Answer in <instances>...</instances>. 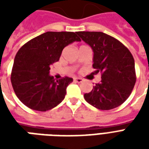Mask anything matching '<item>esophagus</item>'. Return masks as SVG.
<instances>
[{
  "mask_svg": "<svg viewBox=\"0 0 149 149\" xmlns=\"http://www.w3.org/2000/svg\"><path fill=\"white\" fill-rule=\"evenodd\" d=\"M73 80H74L75 82H77V83H81V82L83 81V79L81 77H74L73 78Z\"/></svg>",
  "mask_w": 149,
  "mask_h": 149,
  "instance_id": "1",
  "label": "esophagus"
}]
</instances>
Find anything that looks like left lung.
Here are the masks:
<instances>
[{
  "instance_id": "obj_1",
  "label": "left lung",
  "mask_w": 149,
  "mask_h": 149,
  "mask_svg": "<svg viewBox=\"0 0 149 149\" xmlns=\"http://www.w3.org/2000/svg\"><path fill=\"white\" fill-rule=\"evenodd\" d=\"M93 51L95 72H101V81L85 93L88 103L101 110L120 106L130 96L136 83L133 56L121 42L101 32H77Z\"/></svg>"
}]
</instances>
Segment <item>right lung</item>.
<instances>
[{"label": "right lung", "mask_w": 149, "mask_h": 149, "mask_svg": "<svg viewBox=\"0 0 149 149\" xmlns=\"http://www.w3.org/2000/svg\"><path fill=\"white\" fill-rule=\"evenodd\" d=\"M81 41L77 32H46L30 40L18 50L11 73L15 93L31 109L45 112L65 99L72 78L55 81L50 65L58 61L65 47Z\"/></svg>", "instance_id": "1"}]
</instances>
